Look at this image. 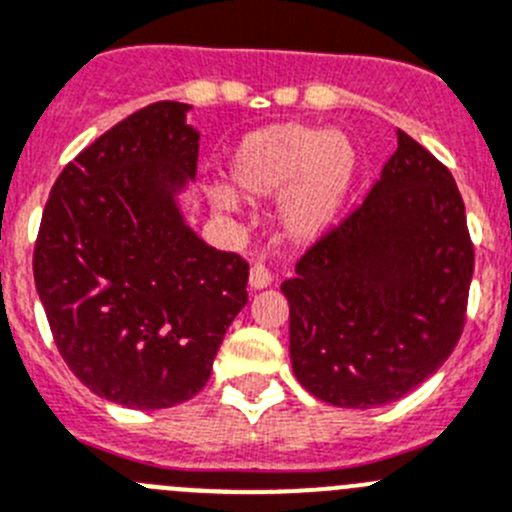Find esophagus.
Listing matches in <instances>:
<instances>
[{
    "instance_id": "1",
    "label": "esophagus",
    "mask_w": 512,
    "mask_h": 512,
    "mask_svg": "<svg viewBox=\"0 0 512 512\" xmlns=\"http://www.w3.org/2000/svg\"><path fill=\"white\" fill-rule=\"evenodd\" d=\"M267 285H272V275L270 270H267L265 265H260V262H255L250 270V288L252 290H262L267 288Z\"/></svg>"
}]
</instances>
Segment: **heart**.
Wrapping results in <instances>:
<instances>
[{
    "label": "heart",
    "instance_id": "1",
    "mask_svg": "<svg viewBox=\"0 0 512 512\" xmlns=\"http://www.w3.org/2000/svg\"><path fill=\"white\" fill-rule=\"evenodd\" d=\"M356 151L346 133L308 123H272L247 133L229 161V184L247 199H275L280 232L308 245L333 227L351 189ZM209 204L237 212L232 191L214 186Z\"/></svg>",
    "mask_w": 512,
    "mask_h": 512
}]
</instances>
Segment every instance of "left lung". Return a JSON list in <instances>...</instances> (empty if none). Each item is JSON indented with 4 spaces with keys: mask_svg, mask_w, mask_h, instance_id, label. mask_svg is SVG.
<instances>
[{
    "mask_svg": "<svg viewBox=\"0 0 512 512\" xmlns=\"http://www.w3.org/2000/svg\"><path fill=\"white\" fill-rule=\"evenodd\" d=\"M364 204L315 242L280 290L293 374L315 399L371 409L407 396L462 336L475 267L450 169L412 136Z\"/></svg>",
    "mask_w": 512,
    "mask_h": 512,
    "instance_id": "8db88e82",
    "label": "left lung"
}]
</instances>
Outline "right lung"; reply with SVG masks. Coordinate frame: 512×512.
<instances>
[{
  "label": "right lung",
  "instance_id": "add662e5",
  "mask_svg": "<svg viewBox=\"0 0 512 512\" xmlns=\"http://www.w3.org/2000/svg\"><path fill=\"white\" fill-rule=\"evenodd\" d=\"M191 105L151 103L95 138L57 176L35 245V285L52 338L100 399L166 409L212 374L247 303L250 265L186 224L197 176Z\"/></svg>",
  "mask_w": 512,
  "mask_h": 512
}]
</instances>
